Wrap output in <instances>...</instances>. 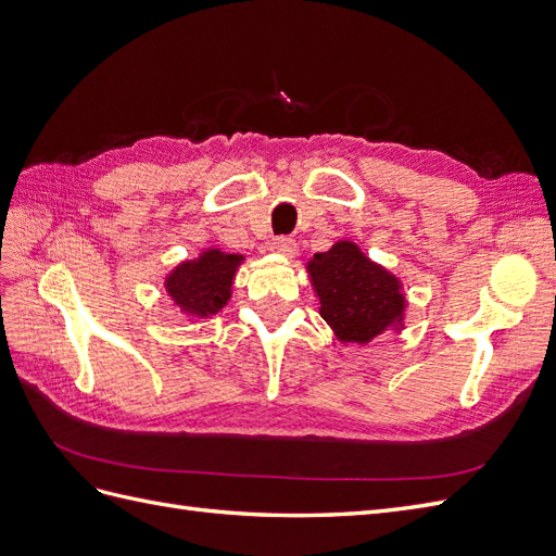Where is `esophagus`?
<instances>
[{
    "instance_id": "34e87169",
    "label": "esophagus",
    "mask_w": 556,
    "mask_h": 556,
    "mask_svg": "<svg viewBox=\"0 0 556 556\" xmlns=\"http://www.w3.org/2000/svg\"><path fill=\"white\" fill-rule=\"evenodd\" d=\"M271 250L276 252V255L292 260L296 255V241L290 239V237H278V239L271 241Z\"/></svg>"
}]
</instances>
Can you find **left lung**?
I'll return each mask as SVG.
<instances>
[{"instance_id": "left-lung-1", "label": "left lung", "mask_w": 556, "mask_h": 556, "mask_svg": "<svg viewBox=\"0 0 556 556\" xmlns=\"http://www.w3.org/2000/svg\"><path fill=\"white\" fill-rule=\"evenodd\" d=\"M306 271L319 317L341 343L366 345L406 327L408 299L401 278L366 257L355 241L341 239L327 252H315Z\"/></svg>"}]
</instances>
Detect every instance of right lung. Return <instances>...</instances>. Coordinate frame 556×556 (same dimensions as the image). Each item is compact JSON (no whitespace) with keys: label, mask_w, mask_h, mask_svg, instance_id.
Wrapping results in <instances>:
<instances>
[{"label":"right lung","mask_w":556,"mask_h":556,"mask_svg":"<svg viewBox=\"0 0 556 556\" xmlns=\"http://www.w3.org/2000/svg\"><path fill=\"white\" fill-rule=\"evenodd\" d=\"M243 262L245 257L237 252L204 248L194 260H182L166 274L164 292L185 319H208L227 306Z\"/></svg>","instance_id":"add662e5"}]
</instances>
